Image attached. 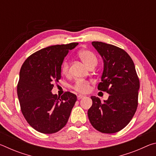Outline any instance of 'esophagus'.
I'll return each instance as SVG.
<instances>
[{
  "instance_id": "34e87169",
  "label": "esophagus",
  "mask_w": 156,
  "mask_h": 156,
  "mask_svg": "<svg viewBox=\"0 0 156 156\" xmlns=\"http://www.w3.org/2000/svg\"><path fill=\"white\" fill-rule=\"evenodd\" d=\"M84 96H83V95H78V96H77V98L78 100H80L81 98H84Z\"/></svg>"
}]
</instances>
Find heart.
I'll list each match as a JSON object with an SVG mask.
<instances>
[{
	"instance_id": "heart-1",
	"label": "heart",
	"mask_w": 156,
	"mask_h": 156,
	"mask_svg": "<svg viewBox=\"0 0 156 156\" xmlns=\"http://www.w3.org/2000/svg\"><path fill=\"white\" fill-rule=\"evenodd\" d=\"M78 57L89 68L95 67L98 62L96 55L91 50L84 49L78 52ZM62 75L68 76L69 74V65L67 61L63 62L60 69ZM90 82L86 80H77L73 84L72 88L79 93H86L89 90Z\"/></svg>"
}]
</instances>
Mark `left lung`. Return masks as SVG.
Masks as SVG:
<instances>
[{
	"label": "left lung",
	"instance_id": "left-lung-1",
	"mask_svg": "<svg viewBox=\"0 0 156 156\" xmlns=\"http://www.w3.org/2000/svg\"><path fill=\"white\" fill-rule=\"evenodd\" d=\"M104 60V71L98 89L109 95L101 102L91 96L88 110L91 125L101 133L120 131L133 118L138 105L140 80L131 58L125 50L102 42H92Z\"/></svg>",
	"mask_w": 156,
	"mask_h": 156
}]
</instances>
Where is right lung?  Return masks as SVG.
<instances>
[{"mask_svg": "<svg viewBox=\"0 0 156 156\" xmlns=\"http://www.w3.org/2000/svg\"><path fill=\"white\" fill-rule=\"evenodd\" d=\"M78 43L47 47L30 55L21 67L17 94L21 112L31 127L43 133H56L66 125L77 100L66 91L53 95L54 83L61 78L63 60Z\"/></svg>", "mask_w": 156, "mask_h": 156, "instance_id": "add662e5", "label": "right lung"}]
</instances>
